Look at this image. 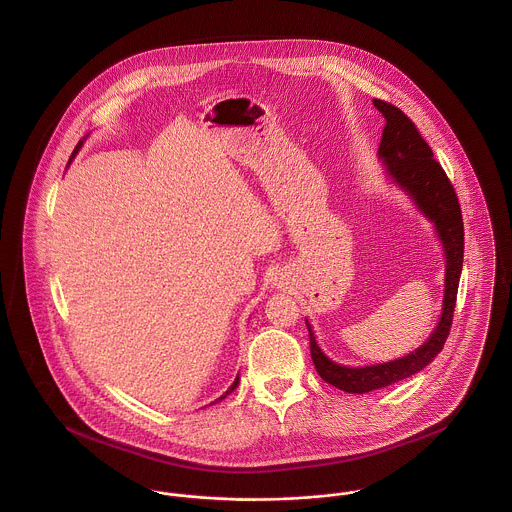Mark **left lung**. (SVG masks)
<instances>
[{
	"mask_svg": "<svg viewBox=\"0 0 512 512\" xmlns=\"http://www.w3.org/2000/svg\"><path fill=\"white\" fill-rule=\"evenodd\" d=\"M373 104L387 121L379 145V157L387 165L391 178L436 226L438 237L442 239L446 251V290L442 318L432 336L412 353L389 363L369 367L338 365L322 353L310 324L306 322L310 336V355L318 375L340 391L359 395L389 387L422 371L442 351L450 336L457 286L463 267V220L457 194L448 174L434 159L430 145L422 139L420 131L408 115L385 100H373Z\"/></svg>",
	"mask_w": 512,
	"mask_h": 512,
	"instance_id": "left-lung-1",
	"label": "left lung"
}]
</instances>
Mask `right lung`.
I'll use <instances>...</instances> for the list:
<instances>
[{
  "instance_id": "right-lung-1",
  "label": "right lung",
  "mask_w": 512,
  "mask_h": 512,
  "mask_svg": "<svg viewBox=\"0 0 512 512\" xmlns=\"http://www.w3.org/2000/svg\"><path fill=\"white\" fill-rule=\"evenodd\" d=\"M78 149H80V145H78V147H76V149H74V153H72V157H74V155H76V151H78ZM70 161H72V159H70ZM237 385H239V377H235V381H233V383H231V387H229L228 391H226V395H229V393H233V391H235V387H237ZM226 395H222V397L218 398V400H222V398H226Z\"/></svg>"
}]
</instances>
